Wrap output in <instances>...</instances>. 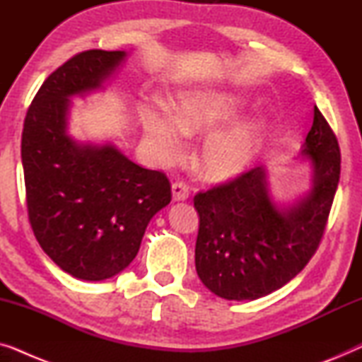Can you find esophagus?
I'll list each match as a JSON object with an SVG mask.
<instances>
[{"instance_id": "34e87169", "label": "esophagus", "mask_w": 362, "mask_h": 362, "mask_svg": "<svg viewBox=\"0 0 362 362\" xmlns=\"http://www.w3.org/2000/svg\"><path fill=\"white\" fill-rule=\"evenodd\" d=\"M171 194L173 201H186L187 197H189V187H187L185 182H175V185L171 186Z\"/></svg>"}]
</instances>
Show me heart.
<instances>
[{
  "label": "heart",
  "instance_id": "heart-1",
  "mask_svg": "<svg viewBox=\"0 0 362 362\" xmlns=\"http://www.w3.org/2000/svg\"><path fill=\"white\" fill-rule=\"evenodd\" d=\"M170 112L145 108L141 125L158 160L171 163L180 158L185 136H194L234 120L242 100L234 93L185 90L171 98ZM267 122L252 117L212 132L199 148V166L209 181L224 182L247 170L264 140Z\"/></svg>",
  "mask_w": 362,
  "mask_h": 362
}]
</instances>
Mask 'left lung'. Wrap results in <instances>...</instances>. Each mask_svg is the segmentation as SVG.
I'll use <instances>...</instances> for the list:
<instances>
[{"mask_svg": "<svg viewBox=\"0 0 362 362\" xmlns=\"http://www.w3.org/2000/svg\"><path fill=\"white\" fill-rule=\"evenodd\" d=\"M300 155L310 165L311 186L291 202L275 199L265 166L196 194V272L214 295L262 298L295 279L318 249L338 189L341 153L316 107Z\"/></svg>", "mask_w": 362, "mask_h": 362, "instance_id": "8db88e82", "label": "left lung"}]
</instances>
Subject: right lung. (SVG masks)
<instances>
[{"label":"right lung","mask_w":362,"mask_h":362,"mask_svg":"<svg viewBox=\"0 0 362 362\" xmlns=\"http://www.w3.org/2000/svg\"><path fill=\"white\" fill-rule=\"evenodd\" d=\"M127 56L92 49L69 59L44 81L24 120L29 222L54 264L78 280L100 281L125 270L151 217L171 201L163 173L135 165L110 141L69 135L71 98L103 90Z\"/></svg>","instance_id":"1"}]
</instances>
